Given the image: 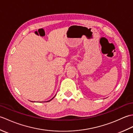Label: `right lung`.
<instances>
[{"label": "right lung", "mask_w": 133, "mask_h": 133, "mask_svg": "<svg viewBox=\"0 0 133 133\" xmlns=\"http://www.w3.org/2000/svg\"><path fill=\"white\" fill-rule=\"evenodd\" d=\"M55 96H54V97H53V98H52V99H50V100H49V101H47V102H50V101H51V100H52V99H53V98H54V97H55Z\"/></svg>", "instance_id": "1"}]
</instances>
